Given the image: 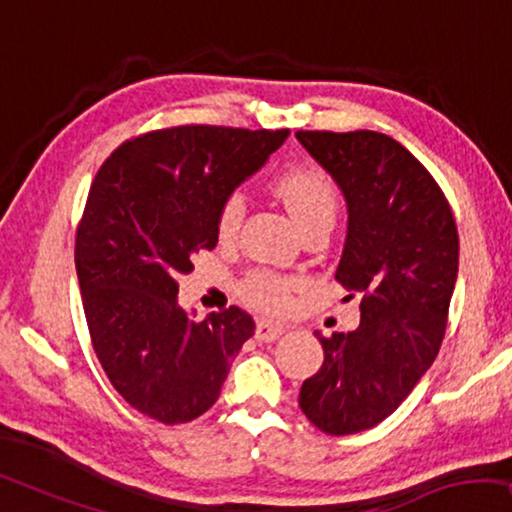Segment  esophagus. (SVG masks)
<instances>
[{
  "label": "esophagus",
  "instance_id": "34e87169",
  "mask_svg": "<svg viewBox=\"0 0 512 512\" xmlns=\"http://www.w3.org/2000/svg\"><path fill=\"white\" fill-rule=\"evenodd\" d=\"M283 331H285V325H280V322L262 320V322H257V327H255V338L262 343H269V341H276Z\"/></svg>",
  "mask_w": 512,
  "mask_h": 512
}]
</instances>
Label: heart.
Wrapping results in <instances>:
<instances>
[{
	"label": "heart",
	"instance_id": "b5f03b06",
	"mask_svg": "<svg viewBox=\"0 0 512 512\" xmlns=\"http://www.w3.org/2000/svg\"><path fill=\"white\" fill-rule=\"evenodd\" d=\"M273 192L283 201L301 232L318 225H334L338 213V194L334 183L318 169H290L273 183ZM243 218L241 194H232L222 201L218 211V239L229 241L236 234ZM294 283L290 278L269 271H253L243 278L239 287L241 299L259 311H280L290 299Z\"/></svg>",
	"mask_w": 512,
	"mask_h": 512
}]
</instances>
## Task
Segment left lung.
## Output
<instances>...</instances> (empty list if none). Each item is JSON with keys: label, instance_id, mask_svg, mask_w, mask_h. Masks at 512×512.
<instances>
[{"label": "left lung", "instance_id": "8db88e82", "mask_svg": "<svg viewBox=\"0 0 512 512\" xmlns=\"http://www.w3.org/2000/svg\"><path fill=\"white\" fill-rule=\"evenodd\" d=\"M341 187L348 236L336 280L359 294L355 331L322 336L325 362L304 380L299 406L320 431L376 427L413 392L441 350L459 269L450 204L427 169L392 136L297 132Z\"/></svg>", "mask_w": 512, "mask_h": 512}]
</instances>
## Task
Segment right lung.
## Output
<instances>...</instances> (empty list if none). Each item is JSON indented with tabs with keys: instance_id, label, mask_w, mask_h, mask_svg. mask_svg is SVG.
<instances>
[{
	"instance_id": "add662e5",
	"label": "right lung",
	"mask_w": 512,
	"mask_h": 512,
	"mask_svg": "<svg viewBox=\"0 0 512 512\" xmlns=\"http://www.w3.org/2000/svg\"><path fill=\"white\" fill-rule=\"evenodd\" d=\"M287 134L155 129L115 148L92 181L74 250L92 348L115 392L157 422L206 413L255 334L239 306L194 322L178 306L176 278L215 248L222 201Z\"/></svg>"
}]
</instances>
